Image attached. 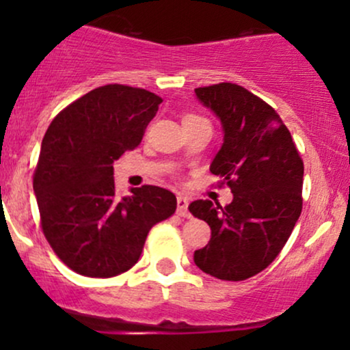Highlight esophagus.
<instances>
[{"mask_svg": "<svg viewBox=\"0 0 350 350\" xmlns=\"http://www.w3.org/2000/svg\"><path fill=\"white\" fill-rule=\"evenodd\" d=\"M187 207H189V200L186 198H178V215L179 217H191Z\"/></svg>", "mask_w": 350, "mask_h": 350, "instance_id": "1", "label": "esophagus"}]
</instances>
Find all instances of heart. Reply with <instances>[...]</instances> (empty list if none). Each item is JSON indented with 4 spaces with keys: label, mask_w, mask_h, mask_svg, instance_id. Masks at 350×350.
Listing matches in <instances>:
<instances>
[{
    "label": "heart",
    "mask_w": 350,
    "mask_h": 350,
    "mask_svg": "<svg viewBox=\"0 0 350 350\" xmlns=\"http://www.w3.org/2000/svg\"><path fill=\"white\" fill-rule=\"evenodd\" d=\"M186 118H200V116H196V115H187ZM186 118H184V120H186Z\"/></svg>",
    "instance_id": "heart-1"
}]
</instances>
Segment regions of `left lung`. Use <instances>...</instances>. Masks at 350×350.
Listing matches in <instances>:
<instances>
[{
    "instance_id": "left-lung-1",
    "label": "left lung",
    "mask_w": 350,
    "mask_h": 350,
    "mask_svg": "<svg viewBox=\"0 0 350 350\" xmlns=\"http://www.w3.org/2000/svg\"><path fill=\"white\" fill-rule=\"evenodd\" d=\"M196 95L222 123L211 172L227 183L234 200L189 206L212 230L194 263L219 280L242 281L265 270L290 239L303 208V159L280 115L247 88L222 82L196 88Z\"/></svg>"
}]
</instances>
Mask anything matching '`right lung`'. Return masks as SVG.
Here are the masks:
<instances>
[{
	"label": "right lung",
	"instance_id": "1",
	"mask_svg": "<svg viewBox=\"0 0 350 350\" xmlns=\"http://www.w3.org/2000/svg\"><path fill=\"white\" fill-rule=\"evenodd\" d=\"M158 95L110 83L72 102L42 138L33 187L47 242L70 270L111 278L138 262L152 226L174 214L176 196L143 186L120 199L113 161L142 143Z\"/></svg>",
	"mask_w": 350,
	"mask_h": 350
}]
</instances>
